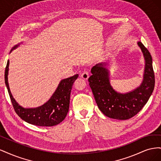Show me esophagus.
<instances>
[{"label":"esophagus","mask_w":161,"mask_h":161,"mask_svg":"<svg viewBox=\"0 0 161 161\" xmlns=\"http://www.w3.org/2000/svg\"><path fill=\"white\" fill-rule=\"evenodd\" d=\"M89 76V72L87 70H85L84 72H82V73L80 75V76L82 78V79L85 80H86L87 79H88Z\"/></svg>","instance_id":"obj_1"}]
</instances>
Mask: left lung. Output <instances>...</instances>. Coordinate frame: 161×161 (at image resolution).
I'll return each mask as SVG.
<instances>
[{"label": "left lung", "instance_id": "left-lung-1", "mask_svg": "<svg viewBox=\"0 0 161 161\" xmlns=\"http://www.w3.org/2000/svg\"><path fill=\"white\" fill-rule=\"evenodd\" d=\"M138 45L145 59L144 80L141 85L125 94L117 92L110 85L108 70L105 64H98L91 69L89 82L99 109L112 119L124 120L131 118L143 108L152 95L155 83L153 60L142 42Z\"/></svg>", "mask_w": 161, "mask_h": 161}]
</instances>
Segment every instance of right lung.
<instances>
[{
    "label": "right lung",
    "mask_w": 161,
    "mask_h": 161,
    "mask_svg": "<svg viewBox=\"0 0 161 161\" xmlns=\"http://www.w3.org/2000/svg\"><path fill=\"white\" fill-rule=\"evenodd\" d=\"M17 46L18 45L14 46L13 50L15 49ZM8 65L9 60L7 61L5 68L4 81L13 108L16 114L22 119L29 124L38 126L56 125L64 119L69 109L70 96L72 85L75 80L79 76V75L76 74L72 76L62 79L50 100L42 106L37 108L25 109L19 105L14 99L9 89L7 76Z\"/></svg>",
    "instance_id": "right-lung-1"
}]
</instances>
